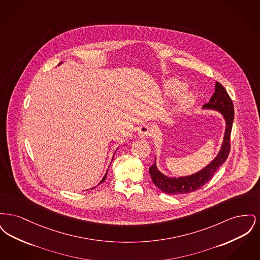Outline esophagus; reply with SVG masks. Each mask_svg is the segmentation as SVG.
Here are the masks:
<instances>
[{"label": "esophagus", "instance_id": "obj_1", "mask_svg": "<svg viewBox=\"0 0 260 260\" xmlns=\"http://www.w3.org/2000/svg\"><path fill=\"white\" fill-rule=\"evenodd\" d=\"M138 136L140 138H146L151 136V129L148 124H142L138 127Z\"/></svg>", "mask_w": 260, "mask_h": 260}]
</instances>
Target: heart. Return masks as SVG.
I'll return each instance as SVG.
<instances>
[{
	"label": "heart",
	"instance_id": "1",
	"mask_svg": "<svg viewBox=\"0 0 260 260\" xmlns=\"http://www.w3.org/2000/svg\"><path fill=\"white\" fill-rule=\"evenodd\" d=\"M184 88H185V84L180 82L179 80H176V79L171 80L167 85V91L171 95L179 93ZM192 102H193V95L191 93H186V94H183L179 99L178 107L184 109V108H187L190 104H192Z\"/></svg>",
	"mask_w": 260,
	"mask_h": 260
}]
</instances>
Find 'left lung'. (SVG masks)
Listing matches in <instances>:
<instances>
[{"instance_id": "obj_1", "label": "left lung", "mask_w": 260, "mask_h": 260, "mask_svg": "<svg viewBox=\"0 0 260 260\" xmlns=\"http://www.w3.org/2000/svg\"><path fill=\"white\" fill-rule=\"evenodd\" d=\"M206 108H211L221 112L226 120V131L223 140L222 147L217 155V157L210 162L208 167H206L201 172L178 178H170L166 175L161 174L156 168V164L154 162L149 168V173L151 175L152 181L161 191L166 194L176 195V194H187L190 192H194L209 182L211 177L216 173L219 167L226 161L231 148L230 136L234 120V105L233 101L226 89L219 82L215 84V91L212 94L210 101L204 105Z\"/></svg>"}]
</instances>
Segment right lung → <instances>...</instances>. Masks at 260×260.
I'll return each mask as SVG.
<instances>
[{
	"label": "right lung",
	"instance_id": "1",
	"mask_svg": "<svg viewBox=\"0 0 260 260\" xmlns=\"http://www.w3.org/2000/svg\"><path fill=\"white\" fill-rule=\"evenodd\" d=\"M106 176H107V173H105V175H104V177H103V179L101 180V182H103L104 180H105V178H106Z\"/></svg>",
	"mask_w": 260,
	"mask_h": 260
}]
</instances>
